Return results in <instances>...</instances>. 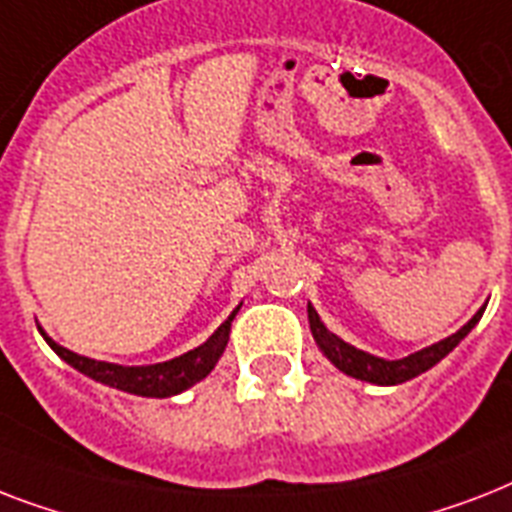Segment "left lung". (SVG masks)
I'll return each instance as SVG.
<instances>
[{
  "label": "left lung",
  "instance_id": "left-lung-1",
  "mask_svg": "<svg viewBox=\"0 0 512 512\" xmlns=\"http://www.w3.org/2000/svg\"><path fill=\"white\" fill-rule=\"evenodd\" d=\"M484 311L486 305L484 308H478L476 316H473L465 327L457 329L454 335L433 342V345L417 350V353H409L406 358H396V361H388V358L372 356V353H366V350L353 348L350 342L337 337L335 332H329L327 324L321 321V316L316 313V308H313L311 303H308V324H311L313 340H316L321 353H324L342 374L356 377V380L361 382H372V385H401V382L414 380L417 374L433 369L441 358L449 356V353L470 335V329L481 321Z\"/></svg>",
  "mask_w": 512,
  "mask_h": 512
}]
</instances>
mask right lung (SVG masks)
<instances>
[{"mask_svg": "<svg viewBox=\"0 0 512 512\" xmlns=\"http://www.w3.org/2000/svg\"><path fill=\"white\" fill-rule=\"evenodd\" d=\"M241 303L233 308V313L220 324V327L209 335L207 342H201L199 348L188 350L183 356L162 361V364H148V366H122V364H108V361H98V358L79 356L74 350L63 348L58 342L52 340L39 324V335L44 342L58 353L68 366H74L76 372L87 374L90 380L103 382L108 388L124 390L132 396H146V398H170L183 393V390L193 388L196 382L207 377L215 364L223 356L225 345H228V335H231V321L239 313Z\"/></svg>", "mask_w": 512, "mask_h": 512, "instance_id": "1", "label": "right lung"}]
</instances>
